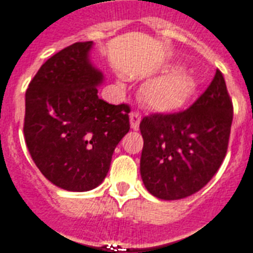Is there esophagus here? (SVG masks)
Returning a JSON list of instances; mask_svg holds the SVG:
<instances>
[{
	"label": "esophagus",
	"instance_id": "esophagus-1",
	"mask_svg": "<svg viewBox=\"0 0 253 253\" xmlns=\"http://www.w3.org/2000/svg\"><path fill=\"white\" fill-rule=\"evenodd\" d=\"M129 119H130V128L133 129V130H137L139 129L140 121H141V114L137 110H133V112H130V114H129Z\"/></svg>",
	"mask_w": 253,
	"mask_h": 253
}]
</instances>
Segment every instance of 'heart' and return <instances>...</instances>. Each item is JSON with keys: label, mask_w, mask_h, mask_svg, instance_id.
<instances>
[{"label": "heart", "mask_w": 253, "mask_h": 253, "mask_svg": "<svg viewBox=\"0 0 253 253\" xmlns=\"http://www.w3.org/2000/svg\"><path fill=\"white\" fill-rule=\"evenodd\" d=\"M195 79L186 71L174 70L149 81L141 88V99L156 112H176L194 95Z\"/></svg>", "instance_id": "heart-1"}]
</instances>
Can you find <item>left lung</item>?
I'll use <instances>...</instances> for the list:
<instances>
[{"label": "left lung", "mask_w": 253, "mask_h": 253, "mask_svg": "<svg viewBox=\"0 0 253 253\" xmlns=\"http://www.w3.org/2000/svg\"><path fill=\"white\" fill-rule=\"evenodd\" d=\"M232 120L233 105L220 70L189 109L141 120L140 174L149 193L172 201L200 191L226 155Z\"/></svg>", "instance_id": "1"}]
</instances>
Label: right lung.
<instances>
[{
    "label": "right lung",
    "instance_id": "add662e5",
    "mask_svg": "<svg viewBox=\"0 0 253 253\" xmlns=\"http://www.w3.org/2000/svg\"><path fill=\"white\" fill-rule=\"evenodd\" d=\"M93 42L68 45L39 68L25 93L24 137L35 165L68 191L102 183L129 132L128 104L98 98L102 73L88 60Z\"/></svg>",
    "mask_w": 253,
    "mask_h": 253
}]
</instances>
